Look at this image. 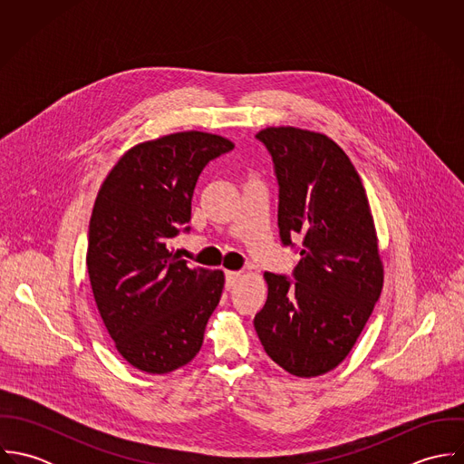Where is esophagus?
I'll use <instances>...</instances> for the list:
<instances>
[{
  "mask_svg": "<svg viewBox=\"0 0 464 464\" xmlns=\"http://www.w3.org/2000/svg\"><path fill=\"white\" fill-rule=\"evenodd\" d=\"M225 276H227V287H234L237 284V280L241 278V271H225Z\"/></svg>",
  "mask_w": 464,
  "mask_h": 464,
  "instance_id": "obj_1",
  "label": "esophagus"
}]
</instances>
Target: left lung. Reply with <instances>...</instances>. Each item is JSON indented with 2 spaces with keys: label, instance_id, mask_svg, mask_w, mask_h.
I'll return each instance as SVG.
<instances>
[{
  "label": "left lung",
  "instance_id": "8db88e82",
  "mask_svg": "<svg viewBox=\"0 0 464 464\" xmlns=\"http://www.w3.org/2000/svg\"><path fill=\"white\" fill-rule=\"evenodd\" d=\"M256 137L275 164L280 239L302 236L304 246L295 284L266 271L267 300L254 325L280 368L318 377L350 353L384 285L372 208L348 155L325 133L267 127Z\"/></svg>",
  "mask_w": 464,
  "mask_h": 464
}]
</instances>
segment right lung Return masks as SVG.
I'll list each match as a JSON object with an SVG mask.
<instances>
[{"label":"right lung","mask_w":464,"mask_h":464,"mask_svg":"<svg viewBox=\"0 0 464 464\" xmlns=\"http://www.w3.org/2000/svg\"><path fill=\"white\" fill-rule=\"evenodd\" d=\"M234 142L218 133H169L132 146L92 207L87 271L103 325L139 372L164 375L195 359L219 304L221 269L191 267L171 239L191 221L201 169Z\"/></svg>","instance_id":"right-lung-1"}]
</instances>
